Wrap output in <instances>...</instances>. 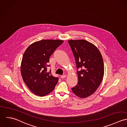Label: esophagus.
I'll return each mask as SVG.
<instances>
[{"mask_svg":"<svg viewBox=\"0 0 127 127\" xmlns=\"http://www.w3.org/2000/svg\"><path fill=\"white\" fill-rule=\"evenodd\" d=\"M66 76H67L66 75H62V76H61V78L63 79V78H65Z\"/></svg>","mask_w":127,"mask_h":127,"instance_id":"34e87169","label":"esophagus"}]
</instances>
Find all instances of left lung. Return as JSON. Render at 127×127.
Returning a JSON list of instances; mask_svg holds the SVG:
<instances>
[{"label": "left lung", "mask_w": 127, "mask_h": 127, "mask_svg": "<svg viewBox=\"0 0 127 127\" xmlns=\"http://www.w3.org/2000/svg\"><path fill=\"white\" fill-rule=\"evenodd\" d=\"M75 57L78 82L72 88L78 97L85 98L92 95L99 87L104 75L101 53L93 44L85 40H69Z\"/></svg>", "instance_id": "obj_1"}]
</instances>
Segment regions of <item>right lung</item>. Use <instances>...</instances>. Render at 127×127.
<instances>
[{
    "label": "right lung",
    "instance_id": "1",
    "mask_svg": "<svg viewBox=\"0 0 127 127\" xmlns=\"http://www.w3.org/2000/svg\"><path fill=\"white\" fill-rule=\"evenodd\" d=\"M59 40H42L30 45L23 56L21 71L29 90L40 97L49 94L57 84L59 78L48 71L49 59L55 50L63 43Z\"/></svg>",
    "mask_w": 127,
    "mask_h": 127
}]
</instances>
